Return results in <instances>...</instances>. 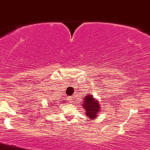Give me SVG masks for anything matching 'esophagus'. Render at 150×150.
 <instances>
[{
    "instance_id": "esophagus-1",
    "label": "esophagus",
    "mask_w": 150,
    "mask_h": 150,
    "mask_svg": "<svg viewBox=\"0 0 150 150\" xmlns=\"http://www.w3.org/2000/svg\"><path fill=\"white\" fill-rule=\"evenodd\" d=\"M69 100L71 103H74V98H72V97H70V98H69Z\"/></svg>"
}]
</instances>
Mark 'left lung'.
<instances>
[{"label":"left lung","instance_id":"1","mask_svg":"<svg viewBox=\"0 0 150 150\" xmlns=\"http://www.w3.org/2000/svg\"><path fill=\"white\" fill-rule=\"evenodd\" d=\"M82 107L85 110V114L88 118L90 120H95L98 118V114L100 113L101 111V107L99 101L97 99L94 98L93 95H86L84 97L83 100Z\"/></svg>","mask_w":150,"mask_h":150}]
</instances>
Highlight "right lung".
<instances>
[{
  "label": "right lung",
  "instance_id": "add662e5",
  "mask_svg": "<svg viewBox=\"0 0 150 150\" xmlns=\"http://www.w3.org/2000/svg\"><path fill=\"white\" fill-rule=\"evenodd\" d=\"M63 101H64V102H62V103H64V102H65L64 100H63ZM49 104H50V106H49V107H51V106H55L56 103H53V102H50V103H49Z\"/></svg>",
  "mask_w": 150,
  "mask_h": 150
}]
</instances>
